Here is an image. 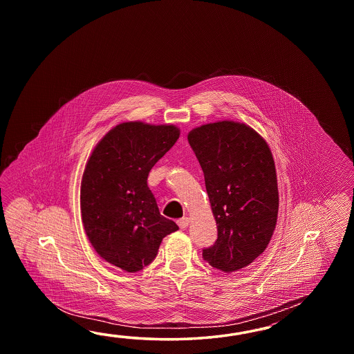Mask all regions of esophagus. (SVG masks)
Here are the masks:
<instances>
[{"label":"esophagus","instance_id":"esophagus-1","mask_svg":"<svg viewBox=\"0 0 354 354\" xmlns=\"http://www.w3.org/2000/svg\"><path fill=\"white\" fill-rule=\"evenodd\" d=\"M189 218H182L180 220H177V224L180 226V229H186L189 225Z\"/></svg>","mask_w":354,"mask_h":354}]
</instances>
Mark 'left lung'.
Wrapping results in <instances>:
<instances>
[{"label":"left lung","mask_w":354,"mask_h":354,"mask_svg":"<svg viewBox=\"0 0 354 354\" xmlns=\"http://www.w3.org/2000/svg\"><path fill=\"white\" fill-rule=\"evenodd\" d=\"M187 139L203 168L218 225V239L203 249V259L225 273L238 271L263 253L277 223L271 149L254 129L236 121L201 125Z\"/></svg>","instance_id":"8db88e82"}]
</instances>
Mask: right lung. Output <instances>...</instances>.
Returning <instances> with one entry per match:
<instances>
[{"label":"right lung","mask_w":354,"mask_h":354,"mask_svg":"<svg viewBox=\"0 0 354 354\" xmlns=\"http://www.w3.org/2000/svg\"><path fill=\"white\" fill-rule=\"evenodd\" d=\"M178 138L174 125L122 122L98 142L87 160L81 182L84 232L98 256L122 271L143 270L162 239L178 230L160 215L147 183L153 166Z\"/></svg>","instance_id":"1"}]
</instances>
